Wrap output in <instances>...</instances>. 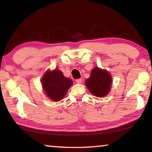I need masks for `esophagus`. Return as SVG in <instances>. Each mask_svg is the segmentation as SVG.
Returning <instances> with one entry per match:
<instances>
[{"mask_svg": "<svg viewBox=\"0 0 152 152\" xmlns=\"http://www.w3.org/2000/svg\"><path fill=\"white\" fill-rule=\"evenodd\" d=\"M75 81H76V83H78V84H80V83H81V82H82V81H81V79H76V80H75Z\"/></svg>", "mask_w": 152, "mask_h": 152, "instance_id": "1", "label": "esophagus"}]
</instances>
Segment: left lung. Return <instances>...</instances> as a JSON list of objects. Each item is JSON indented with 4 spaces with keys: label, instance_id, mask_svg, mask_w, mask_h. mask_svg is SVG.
I'll return each mask as SVG.
<instances>
[{
    "label": "left lung",
    "instance_id": "obj_1",
    "mask_svg": "<svg viewBox=\"0 0 152 152\" xmlns=\"http://www.w3.org/2000/svg\"><path fill=\"white\" fill-rule=\"evenodd\" d=\"M85 83L94 96L102 97L109 93L113 79L107 70L96 67L93 69L90 77L86 79Z\"/></svg>",
    "mask_w": 152,
    "mask_h": 152
}]
</instances>
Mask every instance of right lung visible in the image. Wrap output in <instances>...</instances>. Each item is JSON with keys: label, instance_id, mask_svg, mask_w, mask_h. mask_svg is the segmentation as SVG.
Returning <instances> with one entry per match:
<instances>
[{"label": "right lung", "instance_id": "obj_1", "mask_svg": "<svg viewBox=\"0 0 152 152\" xmlns=\"http://www.w3.org/2000/svg\"><path fill=\"white\" fill-rule=\"evenodd\" d=\"M41 83L45 95L55 102L62 100L73 85L72 80L65 77L58 69L45 71Z\"/></svg>", "mask_w": 152, "mask_h": 152}]
</instances>
